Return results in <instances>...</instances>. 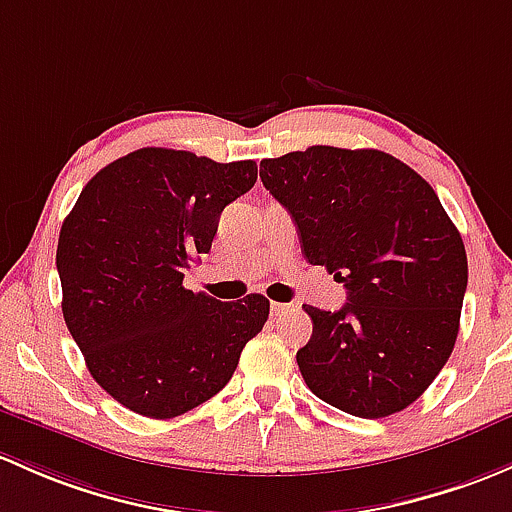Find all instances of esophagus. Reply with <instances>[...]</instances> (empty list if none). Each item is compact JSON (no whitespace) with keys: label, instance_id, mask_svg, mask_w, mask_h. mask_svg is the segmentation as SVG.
Instances as JSON below:
<instances>
[{"label":"esophagus","instance_id":"34e87169","mask_svg":"<svg viewBox=\"0 0 512 512\" xmlns=\"http://www.w3.org/2000/svg\"><path fill=\"white\" fill-rule=\"evenodd\" d=\"M270 311H272V316H279V314H284V311H289V304H279V301H272Z\"/></svg>","mask_w":512,"mask_h":512}]
</instances>
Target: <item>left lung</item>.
<instances>
[{
    "instance_id": "1",
    "label": "left lung",
    "mask_w": 512,
    "mask_h": 512,
    "mask_svg": "<svg viewBox=\"0 0 512 512\" xmlns=\"http://www.w3.org/2000/svg\"><path fill=\"white\" fill-rule=\"evenodd\" d=\"M262 184L297 225L309 265L343 282L297 351L319 400L363 419L410 407L454 351L469 262L434 188L378 149L309 147L262 159Z\"/></svg>"
}]
</instances>
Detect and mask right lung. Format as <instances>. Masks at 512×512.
I'll return each instance as SVG.
<instances>
[{
  "instance_id": "obj_1",
  "label": "right lung",
  "mask_w": 512,
  "mask_h": 512,
  "mask_svg": "<svg viewBox=\"0 0 512 512\" xmlns=\"http://www.w3.org/2000/svg\"><path fill=\"white\" fill-rule=\"evenodd\" d=\"M257 181L255 161L218 164L144 147L100 169L58 235L63 319L102 390L152 419L218 395L270 301H218L184 287L223 208Z\"/></svg>"
}]
</instances>
